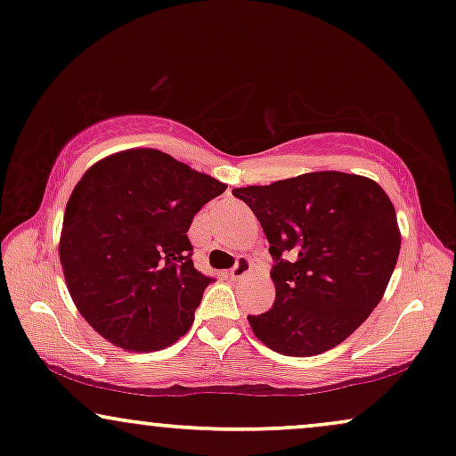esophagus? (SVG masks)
<instances>
[{"label":"esophagus","mask_w":456,"mask_h":456,"mask_svg":"<svg viewBox=\"0 0 456 456\" xmlns=\"http://www.w3.org/2000/svg\"><path fill=\"white\" fill-rule=\"evenodd\" d=\"M249 272H251V262H249V259L239 257V259H236L234 268L230 270V279L240 281V279H245V276H249Z\"/></svg>","instance_id":"esophagus-1"}]
</instances>
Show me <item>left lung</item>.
<instances>
[{"mask_svg":"<svg viewBox=\"0 0 456 456\" xmlns=\"http://www.w3.org/2000/svg\"><path fill=\"white\" fill-rule=\"evenodd\" d=\"M270 242L272 310L253 333L285 356H314L362 324L392 279L400 228L386 191L364 175L314 171L270 186L234 188Z\"/></svg>","mask_w":456,"mask_h":456,"instance_id":"8db88e82","label":"left lung"}]
</instances>
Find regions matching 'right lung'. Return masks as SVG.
Instances as JSON below:
<instances>
[{"instance_id": "right-lung-1", "label": "right lung", "mask_w": 456, "mask_h": 456, "mask_svg": "<svg viewBox=\"0 0 456 456\" xmlns=\"http://www.w3.org/2000/svg\"><path fill=\"white\" fill-rule=\"evenodd\" d=\"M226 184L155 149L94 163L64 209L61 264L79 314L110 344L157 352L191 329L209 276L188 228Z\"/></svg>"}]
</instances>
